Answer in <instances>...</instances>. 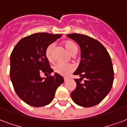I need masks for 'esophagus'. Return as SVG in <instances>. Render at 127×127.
<instances>
[{
    "mask_svg": "<svg viewBox=\"0 0 127 127\" xmlns=\"http://www.w3.org/2000/svg\"><path fill=\"white\" fill-rule=\"evenodd\" d=\"M68 78H64V82H66V81H68Z\"/></svg>",
    "mask_w": 127,
    "mask_h": 127,
    "instance_id": "obj_1",
    "label": "esophagus"
}]
</instances>
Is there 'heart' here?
I'll list each match as a JSON object with an SVG mask.
<instances>
[{
	"label": "heart",
	"instance_id": "obj_1",
	"mask_svg": "<svg viewBox=\"0 0 127 127\" xmlns=\"http://www.w3.org/2000/svg\"><path fill=\"white\" fill-rule=\"evenodd\" d=\"M64 46L66 48V49L68 51V52L72 55L75 54L77 52V47L76 44L72 41L66 40L64 41L63 43ZM54 44H50L47 47L46 50V57L48 61L52 63L54 61V56H53V52H54ZM75 66L72 64H57L53 67L54 71L60 75L67 77L71 73H72L75 70Z\"/></svg>",
	"mask_w": 127,
	"mask_h": 127
}]
</instances>
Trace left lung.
<instances>
[{"label":"left lung","instance_id":"obj_1","mask_svg":"<svg viewBox=\"0 0 127 127\" xmlns=\"http://www.w3.org/2000/svg\"><path fill=\"white\" fill-rule=\"evenodd\" d=\"M81 48L79 65L74 75L77 87L71 93L73 102L83 107H92L102 102L111 90L114 70L111 58L105 47L97 40L79 33L66 35ZM84 79V82L81 81Z\"/></svg>","mask_w":127,"mask_h":127}]
</instances>
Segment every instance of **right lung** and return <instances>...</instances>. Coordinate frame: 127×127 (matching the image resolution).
<instances>
[{
    "instance_id": "right-lung-1",
    "label": "right lung",
    "mask_w": 127,
    "mask_h": 127,
    "mask_svg": "<svg viewBox=\"0 0 127 127\" xmlns=\"http://www.w3.org/2000/svg\"><path fill=\"white\" fill-rule=\"evenodd\" d=\"M61 34L37 33L22 38L10 56V77L19 97L30 106H44L54 99L56 89L63 77L54 73L46 57L47 47ZM49 74L46 78L40 74Z\"/></svg>"
}]
</instances>
